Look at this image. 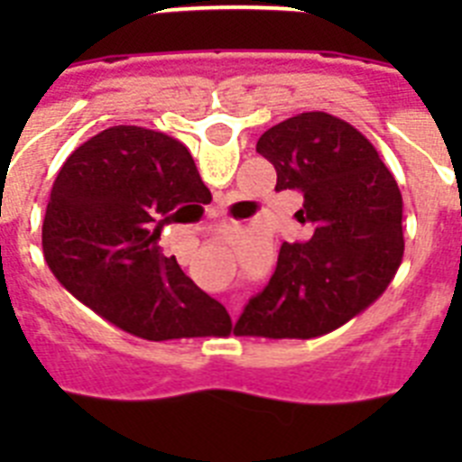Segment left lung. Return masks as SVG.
Masks as SVG:
<instances>
[{"mask_svg": "<svg viewBox=\"0 0 462 462\" xmlns=\"http://www.w3.org/2000/svg\"><path fill=\"white\" fill-rule=\"evenodd\" d=\"M256 152L275 189L303 194L308 238L284 243L268 287L247 303L236 336H324L374 303L398 271L402 196L373 143L336 116L312 110L271 126Z\"/></svg>", "mask_w": 462, "mask_h": 462, "instance_id": "obj_1", "label": "left lung"}]
</instances>
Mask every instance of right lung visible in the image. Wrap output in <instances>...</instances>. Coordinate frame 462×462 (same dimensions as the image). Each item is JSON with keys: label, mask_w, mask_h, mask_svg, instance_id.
Wrapping results in <instances>:
<instances>
[{"label": "right lung", "mask_w": 462, "mask_h": 462, "mask_svg": "<svg viewBox=\"0 0 462 462\" xmlns=\"http://www.w3.org/2000/svg\"><path fill=\"white\" fill-rule=\"evenodd\" d=\"M196 182L201 175L180 141L145 126L104 129L57 173L41 238L48 268L80 303L132 336H228L226 308L159 247L164 224L178 219L174 208L194 203Z\"/></svg>", "instance_id": "obj_1"}]
</instances>
